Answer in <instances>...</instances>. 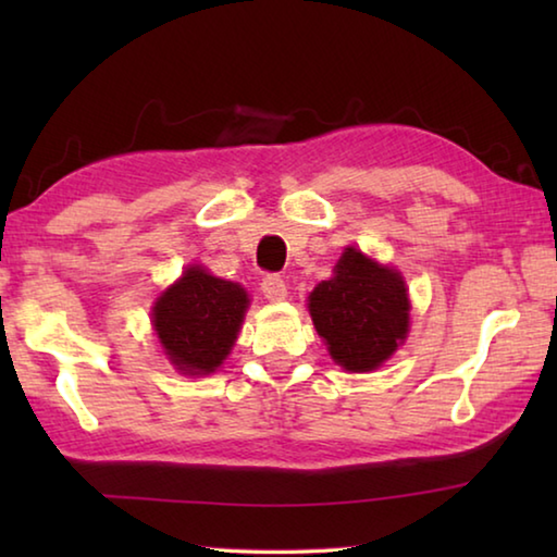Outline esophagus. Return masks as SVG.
Instances as JSON below:
<instances>
[{"mask_svg":"<svg viewBox=\"0 0 557 557\" xmlns=\"http://www.w3.org/2000/svg\"><path fill=\"white\" fill-rule=\"evenodd\" d=\"M260 289H262V295H265L270 301H280V299H285V295H287L285 280H282L280 275H275V272H272V275L262 277Z\"/></svg>","mask_w":557,"mask_h":557,"instance_id":"34e87169","label":"esophagus"}]
</instances>
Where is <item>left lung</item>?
I'll return each mask as SVG.
<instances>
[{
  "label": "left lung",
  "instance_id": "1",
  "mask_svg": "<svg viewBox=\"0 0 557 557\" xmlns=\"http://www.w3.org/2000/svg\"><path fill=\"white\" fill-rule=\"evenodd\" d=\"M408 292L398 272L346 248L334 277L309 295L319 336L346 371H373L408 334Z\"/></svg>",
  "mask_w": 557,
  "mask_h": 557
}]
</instances>
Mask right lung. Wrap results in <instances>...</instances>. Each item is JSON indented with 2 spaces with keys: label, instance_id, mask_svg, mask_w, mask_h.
Listing matches in <instances>:
<instances>
[{
  "label": "right lung",
  "instance_id": "obj_1",
  "mask_svg": "<svg viewBox=\"0 0 557 557\" xmlns=\"http://www.w3.org/2000/svg\"><path fill=\"white\" fill-rule=\"evenodd\" d=\"M248 295L235 282L188 268L184 277L159 297L154 329L178 371L206 375L219 369L238 336Z\"/></svg>",
  "mask_w": 557,
  "mask_h": 557
}]
</instances>
